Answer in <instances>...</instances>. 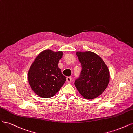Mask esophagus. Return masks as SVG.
<instances>
[{
  "label": "esophagus",
  "instance_id": "esophagus-1",
  "mask_svg": "<svg viewBox=\"0 0 133 133\" xmlns=\"http://www.w3.org/2000/svg\"><path fill=\"white\" fill-rule=\"evenodd\" d=\"M66 81H67V82H68V83L71 82V78H70V77H67V78H66Z\"/></svg>",
  "mask_w": 133,
  "mask_h": 133
}]
</instances>
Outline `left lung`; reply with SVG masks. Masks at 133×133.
I'll return each mask as SVG.
<instances>
[{"mask_svg": "<svg viewBox=\"0 0 133 133\" xmlns=\"http://www.w3.org/2000/svg\"><path fill=\"white\" fill-rule=\"evenodd\" d=\"M76 55L82 65L79 78L74 83L76 89L86 99L97 98L109 82L108 68L102 58L92 52L78 51Z\"/></svg>", "mask_w": 133, "mask_h": 133, "instance_id": "left-lung-1", "label": "left lung"}]
</instances>
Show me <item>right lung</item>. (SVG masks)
Returning a JSON list of instances; mask_svg holds the SVG:
<instances>
[{"label": "right lung", "mask_w": 133, "mask_h": 133, "mask_svg": "<svg viewBox=\"0 0 133 133\" xmlns=\"http://www.w3.org/2000/svg\"><path fill=\"white\" fill-rule=\"evenodd\" d=\"M62 51L54 52L49 49L41 52L31 64L28 79L32 90L44 98H49L58 92L66 77L58 67Z\"/></svg>", "instance_id": "add662e5"}]
</instances>
